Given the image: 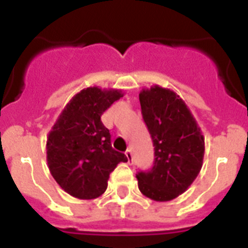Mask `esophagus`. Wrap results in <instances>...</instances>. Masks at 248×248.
<instances>
[{"label":"esophagus","instance_id":"1","mask_svg":"<svg viewBox=\"0 0 248 248\" xmlns=\"http://www.w3.org/2000/svg\"><path fill=\"white\" fill-rule=\"evenodd\" d=\"M124 155H126V157H127L128 163L131 165L132 161H134V155H132V151H131V149H127V151L124 152Z\"/></svg>","mask_w":248,"mask_h":248}]
</instances>
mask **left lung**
I'll use <instances>...</instances> for the list:
<instances>
[{
	"mask_svg": "<svg viewBox=\"0 0 248 248\" xmlns=\"http://www.w3.org/2000/svg\"><path fill=\"white\" fill-rule=\"evenodd\" d=\"M141 113L155 147L151 171L136 173L144 196L157 202L176 198L198 176L204 138L188 105L172 90L158 85L139 93Z\"/></svg>",
	"mask_w": 248,
	"mask_h": 248,
	"instance_id": "8db88e82",
	"label": "left lung"
}]
</instances>
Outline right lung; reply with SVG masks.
<instances>
[{
    "label": "right lung",
    "mask_w": 248,
    "mask_h": 248,
    "mask_svg": "<svg viewBox=\"0 0 248 248\" xmlns=\"http://www.w3.org/2000/svg\"><path fill=\"white\" fill-rule=\"evenodd\" d=\"M122 96L121 90H101L97 86L81 90L48 132V170L62 189L75 198L100 197L107 190L109 173L120 162H127L124 153L112 148L109 130L100 120Z\"/></svg>",
    "instance_id": "1"
}]
</instances>
